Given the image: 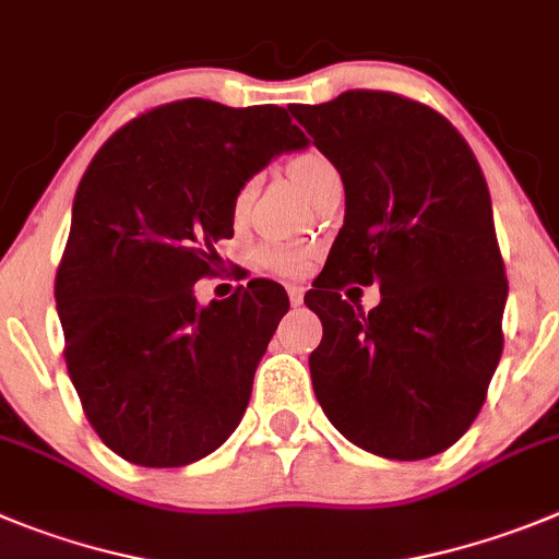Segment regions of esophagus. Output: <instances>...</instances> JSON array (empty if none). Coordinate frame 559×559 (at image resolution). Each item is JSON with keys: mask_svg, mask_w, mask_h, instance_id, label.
Instances as JSON below:
<instances>
[{"mask_svg": "<svg viewBox=\"0 0 559 559\" xmlns=\"http://www.w3.org/2000/svg\"><path fill=\"white\" fill-rule=\"evenodd\" d=\"M288 299L290 305L299 307L301 299H305V288H301V285H288Z\"/></svg>", "mask_w": 559, "mask_h": 559, "instance_id": "34e87169", "label": "esophagus"}]
</instances>
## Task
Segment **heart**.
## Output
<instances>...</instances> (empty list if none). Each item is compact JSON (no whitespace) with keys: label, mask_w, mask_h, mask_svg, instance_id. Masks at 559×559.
Here are the masks:
<instances>
[{"label":"heart","mask_w":559,"mask_h":559,"mask_svg":"<svg viewBox=\"0 0 559 559\" xmlns=\"http://www.w3.org/2000/svg\"><path fill=\"white\" fill-rule=\"evenodd\" d=\"M288 171H290V177H294L296 186H299L301 191L310 197V193H313L321 182H326L330 177H335L337 168L332 166L330 157H324L321 152L310 150V152H301V155H296L294 160L288 163ZM254 191H258V179H246L243 186L235 191V199H233L235 216H243L246 207L252 204ZM307 260H310V252H307L305 246H269V249H263V252H260V263L280 276L301 274L307 265Z\"/></svg>","instance_id":"heart-1"}]
</instances>
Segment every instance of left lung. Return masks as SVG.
Instances as JSON below:
<instances>
[{
    "instance_id": "left-lung-1",
    "label": "left lung",
    "mask_w": 559,
    "mask_h": 559,
    "mask_svg": "<svg viewBox=\"0 0 559 559\" xmlns=\"http://www.w3.org/2000/svg\"><path fill=\"white\" fill-rule=\"evenodd\" d=\"M330 157L346 216L305 305L324 326L310 377L332 427L388 460H424L474 424L501 357L507 276L488 182L432 107L385 91L294 105ZM349 282L381 285L362 314Z\"/></svg>"
}]
</instances>
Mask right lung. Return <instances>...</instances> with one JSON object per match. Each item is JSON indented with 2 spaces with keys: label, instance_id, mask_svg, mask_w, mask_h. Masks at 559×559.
<instances>
[{
  "label": "right lung",
  "instance_id": "obj_1",
  "mask_svg": "<svg viewBox=\"0 0 559 559\" xmlns=\"http://www.w3.org/2000/svg\"><path fill=\"white\" fill-rule=\"evenodd\" d=\"M307 143L285 107L182 99L121 127L82 174L55 301L76 396L119 457L197 463L243 418L288 294L252 280L202 307L193 283L233 238L235 191Z\"/></svg>",
  "mask_w": 559,
  "mask_h": 559
}]
</instances>
